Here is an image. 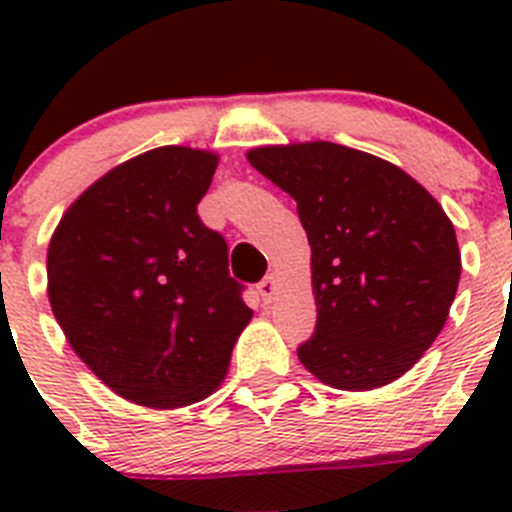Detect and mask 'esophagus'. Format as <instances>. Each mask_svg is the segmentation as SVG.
<instances>
[{
    "instance_id": "34e87169",
    "label": "esophagus",
    "mask_w": 512,
    "mask_h": 512,
    "mask_svg": "<svg viewBox=\"0 0 512 512\" xmlns=\"http://www.w3.org/2000/svg\"><path fill=\"white\" fill-rule=\"evenodd\" d=\"M277 274H266L264 279L259 282V295L264 302H271L274 300V295H277Z\"/></svg>"
}]
</instances>
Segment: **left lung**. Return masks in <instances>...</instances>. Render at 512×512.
Wrapping results in <instances>:
<instances>
[{
  "label": "left lung",
  "mask_w": 512,
  "mask_h": 512,
  "mask_svg": "<svg viewBox=\"0 0 512 512\" xmlns=\"http://www.w3.org/2000/svg\"><path fill=\"white\" fill-rule=\"evenodd\" d=\"M246 158L297 202L310 243L318 325L297 348L302 366L346 392L410 372L446 325L461 277L454 223L436 197L400 166L328 140Z\"/></svg>",
  "instance_id": "left-lung-1"
}]
</instances>
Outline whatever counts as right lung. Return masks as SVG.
<instances>
[{
	"mask_svg": "<svg viewBox=\"0 0 512 512\" xmlns=\"http://www.w3.org/2000/svg\"><path fill=\"white\" fill-rule=\"evenodd\" d=\"M215 151L161 146L99 176L48 243V300L84 364L115 395L153 410L223 384L253 310L228 274V243L197 205Z\"/></svg>",
	"mask_w": 512,
	"mask_h": 512,
	"instance_id": "obj_1",
	"label": "right lung"
}]
</instances>
